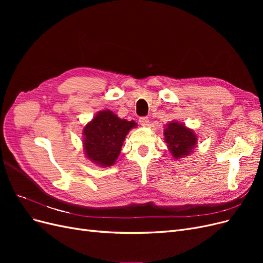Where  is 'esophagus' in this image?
Masks as SVG:
<instances>
[{
  "instance_id": "1",
  "label": "esophagus",
  "mask_w": 263,
  "mask_h": 263,
  "mask_svg": "<svg viewBox=\"0 0 263 263\" xmlns=\"http://www.w3.org/2000/svg\"><path fill=\"white\" fill-rule=\"evenodd\" d=\"M148 122H149V118H148L147 116L139 117V123H140V125H142V126H146V125L148 124Z\"/></svg>"
}]
</instances>
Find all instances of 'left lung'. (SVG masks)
Segmentation results:
<instances>
[{
  "instance_id": "left-lung-1",
  "label": "left lung",
  "mask_w": 263,
  "mask_h": 263,
  "mask_svg": "<svg viewBox=\"0 0 263 263\" xmlns=\"http://www.w3.org/2000/svg\"><path fill=\"white\" fill-rule=\"evenodd\" d=\"M164 139L171 155L179 159L192 153L197 138L193 130L186 128L181 123L172 122L164 129Z\"/></svg>"
}]
</instances>
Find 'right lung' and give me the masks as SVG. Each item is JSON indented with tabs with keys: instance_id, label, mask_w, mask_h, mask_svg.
I'll return each mask as SVG.
<instances>
[{
	"instance_id": "1",
	"label": "right lung",
	"mask_w": 263,
	"mask_h": 263,
	"mask_svg": "<svg viewBox=\"0 0 263 263\" xmlns=\"http://www.w3.org/2000/svg\"><path fill=\"white\" fill-rule=\"evenodd\" d=\"M135 126L134 121L118 118L110 110L98 113L83 129L86 157L102 166L114 164L126 135Z\"/></svg>"
}]
</instances>
